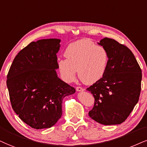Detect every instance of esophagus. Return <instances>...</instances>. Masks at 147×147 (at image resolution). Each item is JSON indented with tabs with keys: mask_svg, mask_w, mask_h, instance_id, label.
<instances>
[{
	"mask_svg": "<svg viewBox=\"0 0 147 147\" xmlns=\"http://www.w3.org/2000/svg\"><path fill=\"white\" fill-rule=\"evenodd\" d=\"M76 89L77 91L78 92H81V91H83V90H84V88L80 87V86H77V87L76 88Z\"/></svg>",
	"mask_w": 147,
	"mask_h": 147,
	"instance_id": "1",
	"label": "esophagus"
}]
</instances>
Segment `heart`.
<instances>
[{"label": "heart", "instance_id": "obj_1", "mask_svg": "<svg viewBox=\"0 0 147 147\" xmlns=\"http://www.w3.org/2000/svg\"><path fill=\"white\" fill-rule=\"evenodd\" d=\"M67 59L58 61V68L63 80L72 82L76 77L86 84H93L102 78L108 62V52L104 47L96 46L88 39L70 43L65 51Z\"/></svg>", "mask_w": 147, "mask_h": 147}]
</instances>
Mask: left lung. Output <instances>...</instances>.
<instances>
[{
    "instance_id": "obj_1",
    "label": "left lung",
    "mask_w": 147,
    "mask_h": 147,
    "mask_svg": "<svg viewBox=\"0 0 147 147\" xmlns=\"http://www.w3.org/2000/svg\"><path fill=\"white\" fill-rule=\"evenodd\" d=\"M108 55L102 78L86 88L95 98L88 115L99 123H122L138 101L142 70L131 50L115 39L105 37L98 43Z\"/></svg>"
}]
</instances>
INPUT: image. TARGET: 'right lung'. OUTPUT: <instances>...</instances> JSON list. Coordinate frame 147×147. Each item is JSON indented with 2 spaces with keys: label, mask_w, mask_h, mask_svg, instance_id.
<instances>
[{
  "label": "right lung",
  "mask_w": 147,
  "mask_h": 147,
  "mask_svg": "<svg viewBox=\"0 0 147 147\" xmlns=\"http://www.w3.org/2000/svg\"><path fill=\"white\" fill-rule=\"evenodd\" d=\"M61 39L32 41L18 53L7 77L13 110L36 129L50 128L62 115L63 99L76 89L58 77Z\"/></svg>",
  "instance_id": "add662e5"
}]
</instances>
